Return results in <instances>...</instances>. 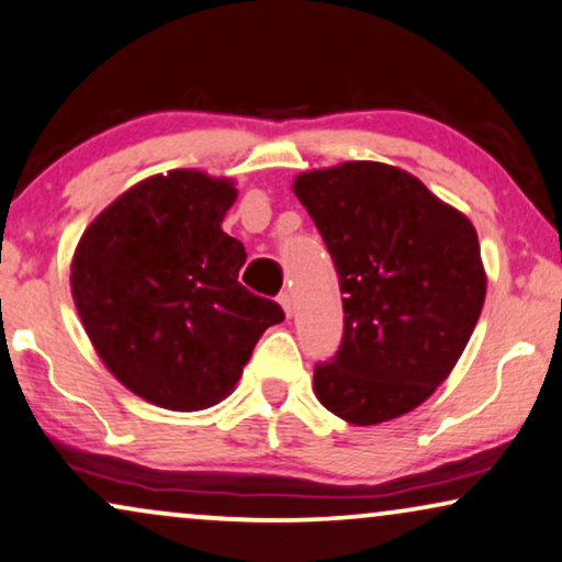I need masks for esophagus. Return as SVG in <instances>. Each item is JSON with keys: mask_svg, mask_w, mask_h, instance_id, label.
Wrapping results in <instances>:
<instances>
[{"mask_svg": "<svg viewBox=\"0 0 562 562\" xmlns=\"http://www.w3.org/2000/svg\"><path fill=\"white\" fill-rule=\"evenodd\" d=\"M277 301H280L282 311H285V316H288V318L293 316V297H290L288 290H285V293H280V295H277Z\"/></svg>", "mask_w": 562, "mask_h": 562, "instance_id": "obj_1", "label": "esophagus"}]
</instances>
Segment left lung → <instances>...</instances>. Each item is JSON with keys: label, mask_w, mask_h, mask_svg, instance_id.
<instances>
[{"label": "left lung", "mask_w": 562, "mask_h": 562, "mask_svg": "<svg viewBox=\"0 0 562 562\" xmlns=\"http://www.w3.org/2000/svg\"><path fill=\"white\" fill-rule=\"evenodd\" d=\"M293 190L344 293V336L313 370L316 398L357 426L408 414L450 375L481 316L473 223L414 175L378 161L305 171Z\"/></svg>", "instance_id": "8db88e82"}]
</instances>
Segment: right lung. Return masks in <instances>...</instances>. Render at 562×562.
<instances>
[{"label":"right lung","instance_id":"1","mask_svg":"<svg viewBox=\"0 0 562 562\" xmlns=\"http://www.w3.org/2000/svg\"><path fill=\"white\" fill-rule=\"evenodd\" d=\"M234 200L228 179L156 175L104 207L74 254V303L97 355L161 408L226 398L259 336L285 318L238 282L244 244L221 228Z\"/></svg>","mask_w":562,"mask_h":562}]
</instances>
